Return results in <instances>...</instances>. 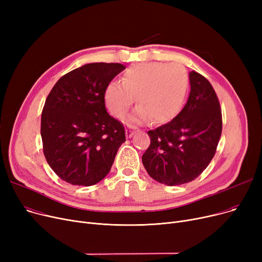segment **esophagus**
I'll return each instance as SVG.
<instances>
[{
	"label": "esophagus",
	"mask_w": 262,
	"mask_h": 262,
	"mask_svg": "<svg viewBox=\"0 0 262 262\" xmlns=\"http://www.w3.org/2000/svg\"><path fill=\"white\" fill-rule=\"evenodd\" d=\"M136 133V129H134V127H129V128H126L125 130V134H126V137L127 138H132V137L134 136V134Z\"/></svg>",
	"instance_id": "esophagus-1"
}]
</instances>
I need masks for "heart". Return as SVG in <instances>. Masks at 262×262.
Listing matches in <instances>:
<instances>
[{
	"label": "heart",
	"instance_id": "b5f03b06",
	"mask_svg": "<svg viewBox=\"0 0 262 262\" xmlns=\"http://www.w3.org/2000/svg\"><path fill=\"white\" fill-rule=\"evenodd\" d=\"M188 73L178 63L148 62L130 68L123 74L122 84L112 82L105 90V103L117 118L127 114L136 98L138 108L129 122L148 119L164 123L173 119L184 103Z\"/></svg>",
	"mask_w": 262,
	"mask_h": 262
}]
</instances>
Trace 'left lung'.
Wrapping results in <instances>:
<instances>
[{"label":"left lung","mask_w":262,"mask_h":262,"mask_svg":"<svg viewBox=\"0 0 262 262\" xmlns=\"http://www.w3.org/2000/svg\"><path fill=\"white\" fill-rule=\"evenodd\" d=\"M190 94L171 122L147 132L150 144L142 155L148 175L160 184L192 182L208 167L222 134V113L207 78L189 73Z\"/></svg>","instance_id":"1"}]
</instances>
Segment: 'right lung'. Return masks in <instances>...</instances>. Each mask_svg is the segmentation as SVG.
Segmentation results:
<instances>
[{"label":"right lung","mask_w":262,"mask_h":262,"mask_svg":"<svg viewBox=\"0 0 262 262\" xmlns=\"http://www.w3.org/2000/svg\"><path fill=\"white\" fill-rule=\"evenodd\" d=\"M125 67L93 62L55 84L41 115L43 154L52 170L74 186H92L112 169L125 142L123 124L105 108V90Z\"/></svg>","instance_id":"right-lung-1"}]
</instances>
